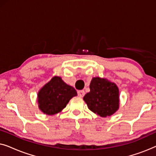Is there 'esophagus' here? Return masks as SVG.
<instances>
[{
	"instance_id": "34e87169",
	"label": "esophagus",
	"mask_w": 156,
	"mask_h": 156,
	"mask_svg": "<svg viewBox=\"0 0 156 156\" xmlns=\"http://www.w3.org/2000/svg\"><path fill=\"white\" fill-rule=\"evenodd\" d=\"M77 94H78V96L80 97H83L84 96V94H85V93H84V90H80V91H77Z\"/></svg>"
}]
</instances>
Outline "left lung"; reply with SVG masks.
<instances>
[{
    "label": "left lung",
    "instance_id": "1",
    "mask_svg": "<svg viewBox=\"0 0 156 156\" xmlns=\"http://www.w3.org/2000/svg\"><path fill=\"white\" fill-rule=\"evenodd\" d=\"M90 91L83 98L89 109L101 117L110 116L119 108V90L117 85L106 78L93 77Z\"/></svg>",
    "mask_w": 156,
    "mask_h": 156
}]
</instances>
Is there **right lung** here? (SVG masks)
Here are the masks:
<instances>
[{
  "mask_svg": "<svg viewBox=\"0 0 156 156\" xmlns=\"http://www.w3.org/2000/svg\"><path fill=\"white\" fill-rule=\"evenodd\" d=\"M76 91L66 84L60 76H55L46 83L37 93L39 109L47 115H54L62 112Z\"/></svg>",
  "mask_w": 156,
  "mask_h": 156,
  "instance_id": "1",
  "label": "right lung"
}]
</instances>
